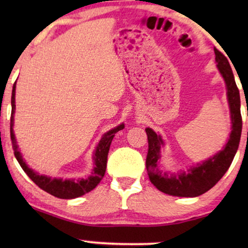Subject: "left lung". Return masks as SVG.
Segmentation results:
<instances>
[{"label": "left lung", "mask_w": 248, "mask_h": 248, "mask_svg": "<svg viewBox=\"0 0 248 248\" xmlns=\"http://www.w3.org/2000/svg\"><path fill=\"white\" fill-rule=\"evenodd\" d=\"M217 66L226 82L227 97L232 114V133L225 148L218 154L186 170L169 172L162 170L159 166L160 149L164 141L151 128H145L148 135V155L145 167L150 182L159 191L166 194L182 196V198H195L208 192L218 183L232 165L238 149L240 135H242V115H240V96L235 82V78L227 57L215 48Z\"/></svg>", "instance_id": "1"}]
</instances>
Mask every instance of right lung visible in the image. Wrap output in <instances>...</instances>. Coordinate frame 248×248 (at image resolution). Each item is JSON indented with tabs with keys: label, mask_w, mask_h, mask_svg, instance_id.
<instances>
[{
	"label": "right lung",
	"mask_w": 248,
	"mask_h": 248,
	"mask_svg": "<svg viewBox=\"0 0 248 248\" xmlns=\"http://www.w3.org/2000/svg\"><path fill=\"white\" fill-rule=\"evenodd\" d=\"M16 83L13 84L12 89V96H11V122H10V133H11V141H12V148L15 150V155L16 160L21 166L23 171L28 175V177L35 183V184L40 187L44 191L49 193L59 199H76L79 196L86 194V193L93 191L96 186L99 184V182L103 179L105 171H106L107 167V155L108 151H109V147L111 143V140L115 137V133L118 131L123 130L124 124L118 125V126L114 127L113 130L108 131L105 133L101 138V140L98 143L96 150L93 154V161L94 167L91 172V176H89L87 179H61V178H50L47 176L39 175L32 169H30L25 161H23L22 155L18 150V145H16V141L15 138V133H13V122H15V109H16Z\"/></svg>",
	"instance_id": "add662e5"
}]
</instances>
